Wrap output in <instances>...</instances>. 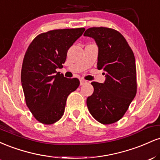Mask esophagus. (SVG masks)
<instances>
[{
  "instance_id": "obj_1",
  "label": "esophagus",
  "mask_w": 160,
  "mask_h": 160,
  "mask_svg": "<svg viewBox=\"0 0 160 160\" xmlns=\"http://www.w3.org/2000/svg\"><path fill=\"white\" fill-rule=\"evenodd\" d=\"M80 86H82V85H84V84H86V82H87V81L85 80H82V79H81V80H80Z\"/></svg>"
}]
</instances>
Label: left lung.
I'll return each instance as SVG.
<instances>
[{
    "mask_svg": "<svg viewBox=\"0 0 160 160\" xmlns=\"http://www.w3.org/2000/svg\"><path fill=\"white\" fill-rule=\"evenodd\" d=\"M84 36L95 40L98 48V70L105 75L103 83L92 82V95L86 104L91 115L102 124L120 120L137 92L136 65L134 53L120 32L99 27L86 30Z\"/></svg>",
    "mask_w": 160,
    "mask_h": 160,
    "instance_id": "obj_1",
    "label": "left lung"
}]
</instances>
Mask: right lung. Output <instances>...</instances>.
Segmentation results:
<instances>
[{
	"instance_id": "1",
	"label": "right lung",
	"mask_w": 160,
	"mask_h": 160,
	"mask_svg": "<svg viewBox=\"0 0 160 160\" xmlns=\"http://www.w3.org/2000/svg\"><path fill=\"white\" fill-rule=\"evenodd\" d=\"M84 28L58 29L38 35L29 45L23 59L21 81L25 102L41 123L50 125L62 118L66 100L78 89V78H65L62 68L70 47L82 35Z\"/></svg>"
}]
</instances>
